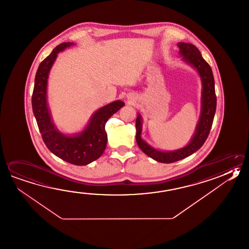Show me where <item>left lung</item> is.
Masks as SVG:
<instances>
[{"mask_svg": "<svg viewBox=\"0 0 249 249\" xmlns=\"http://www.w3.org/2000/svg\"><path fill=\"white\" fill-rule=\"evenodd\" d=\"M179 53L183 60L193 66L199 73L202 82V113L196 130L192 140L182 149L174 151H160L155 150L141 138L142 119L139 115L136 118V142L146 155L161 163H174L183 160L199 150L206 141L211 131L214 115L216 113V96L215 92V81L211 66L202 58V54L196 46L189 43H178Z\"/></svg>", "mask_w": 249, "mask_h": 249, "instance_id": "8db88e82", "label": "left lung"}]
</instances>
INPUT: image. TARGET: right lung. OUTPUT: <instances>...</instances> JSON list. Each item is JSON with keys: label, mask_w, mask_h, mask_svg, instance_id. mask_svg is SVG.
Returning <instances> with one entry per match:
<instances>
[{"label": "right lung", "mask_w": 249, "mask_h": 249, "mask_svg": "<svg viewBox=\"0 0 249 249\" xmlns=\"http://www.w3.org/2000/svg\"><path fill=\"white\" fill-rule=\"evenodd\" d=\"M73 43H61L39 64L35 75L32 105L38 129L48 150L61 160L75 165H85L98 160L103 154L107 142L105 129L108 119L124 106L117 100L99 109L90 119L87 127L79 135L67 136L53 124L47 103L48 73L56 59L57 53Z\"/></svg>", "instance_id": "right-lung-1"}]
</instances>
